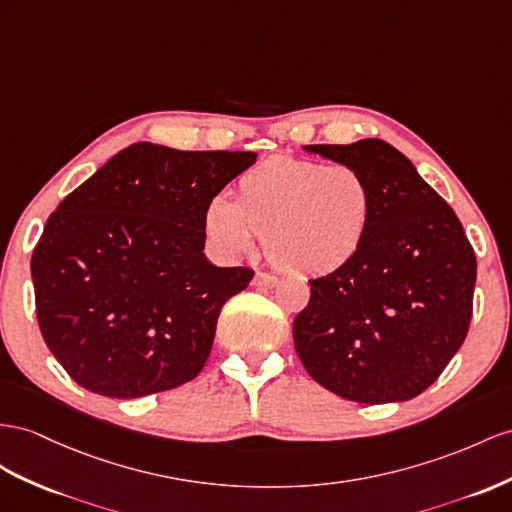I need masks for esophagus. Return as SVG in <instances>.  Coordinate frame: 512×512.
Instances as JSON below:
<instances>
[{
  "label": "esophagus",
  "instance_id": "obj_1",
  "mask_svg": "<svg viewBox=\"0 0 512 512\" xmlns=\"http://www.w3.org/2000/svg\"><path fill=\"white\" fill-rule=\"evenodd\" d=\"M253 283L257 287H274V285H277V277H274V274H270V272H257Z\"/></svg>",
  "mask_w": 512,
  "mask_h": 512
}]
</instances>
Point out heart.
Instances as JSON below:
<instances>
[{
	"label": "heart",
	"mask_w": 512,
	"mask_h": 512,
	"mask_svg": "<svg viewBox=\"0 0 512 512\" xmlns=\"http://www.w3.org/2000/svg\"><path fill=\"white\" fill-rule=\"evenodd\" d=\"M374 190L359 168L272 155L235 183V201L216 194L205 229L227 255L264 235L270 261L285 272L326 274L355 259L374 218Z\"/></svg>",
	"instance_id": "b5f03b06"
}]
</instances>
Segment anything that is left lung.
Masks as SVG:
<instances>
[{
	"label": "left lung",
	"mask_w": 512,
	"mask_h": 512,
	"mask_svg": "<svg viewBox=\"0 0 512 512\" xmlns=\"http://www.w3.org/2000/svg\"><path fill=\"white\" fill-rule=\"evenodd\" d=\"M359 168L374 218L355 259L311 279L294 344L313 381L361 404L402 402L437 381L474 311L476 253L454 209L383 140L307 144Z\"/></svg>",
	"instance_id": "obj_1"
}]
</instances>
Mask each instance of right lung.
<instances>
[{
	"instance_id": "right-lung-1",
	"label": "right lung",
	"mask_w": 512,
	"mask_h": 512,
	"mask_svg": "<svg viewBox=\"0 0 512 512\" xmlns=\"http://www.w3.org/2000/svg\"><path fill=\"white\" fill-rule=\"evenodd\" d=\"M255 157L136 142L47 218L30 264L36 320L77 385L142 398L203 370L222 305L255 277L205 259V207Z\"/></svg>"
}]
</instances>
